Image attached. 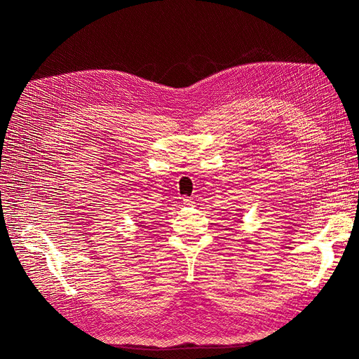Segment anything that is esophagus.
<instances>
[{
    "mask_svg": "<svg viewBox=\"0 0 359 359\" xmlns=\"http://www.w3.org/2000/svg\"><path fill=\"white\" fill-rule=\"evenodd\" d=\"M184 203H186L187 206H194V201H193V199H189V198L184 199Z\"/></svg>",
    "mask_w": 359,
    "mask_h": 359,
    "instance_id": "34e87169",
    "label": "esophagus"
}]
</instances>
